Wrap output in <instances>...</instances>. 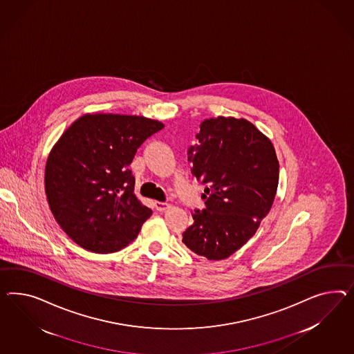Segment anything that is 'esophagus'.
Listing matches in <instances>:
<instances>
[{
    "mask_svg": "<svg viewBox=\"0 0 354 354\" xmlns=\"http://www.w3.org/2000/svg\"><path fill=\"white\" fill-rule=\"evenodd\" d=\"M154 206H156V209L158 211H165L170 207V203H167V202H156Z\"/></svg>",
    "mask_w": 354,
    "mask_h": 354,
    "instance_id": "1",
    "label": "esophagus"
}]
</instances>
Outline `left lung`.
<instances>
[{"mask_svg": "<svg viewBox=\"0 0 354 354\" xmlns=\"http://www.w3.org/2000/svg\"><path fill=\"white\" fill-rule=\"evenodd\" d=\"M200 127L188 160L205 185L206 209L194 211L183 242L200 257L223 260L241 249L267 216L279 163L270 139L245 118L219 115Z\"/></svg>", "mask_w": 354, "mask_h": 354, "instance_id": "left-lung-1", "label": "left lung"}]
</instances>
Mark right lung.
I'll return each instance as SVG.
<instances>
[{"instance_id": "add662e5", "label": "right lung", "mask_w": 354, "mask_h": 354, "mask_svg": "<svg viewBox=\"0 0 354 354\" xmlns=\"http://www.w3.org/2000/svg\"><path fill=\"white\" fill-rule=\"evenodd\" d=\"M163 126L143 115L86 113L54 144L45 167L48 206L78 246L109 254L136 239L152 210L135 196L127 166Z\"/></svg>"}]
</instances>
